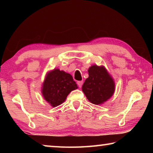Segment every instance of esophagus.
I'll return each instance as SVG.
<instances>
[{
    "label": "esophagus",
    "mask_w": 153,
    "mask_h": 153,
    "mask_svg": "<svg viewBox=\"0 0 153 153\" xmlns=\"http://www.w3.org/2000/svg\"><path fill=\"white\" fill-rule=\"evenodd\" d=\"M77 85H78V86L79 87V88H81L82 86V84H83V82L82 81H79V82H77Z\"/></svg>",
    "instance_id": "obj_1"
}]
</instances>
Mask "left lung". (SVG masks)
<instances>
[{"label": "left lung", "instance_id": "left-lung-1", "mask_svg": "<svg viewBox=\"0 0 153 153\" xmlns=\"http://www.w3.org/2000/svg\"><path fill=\"white\" fill-rule=\"evenodd\" d=\"M88 74L82 86V91L90 102L102 104L109 99L115 91L112 77L103 66L92 65L88 69Z\"/></svg>", "mask_w": 153, "mask_h": 153}]
</instances>
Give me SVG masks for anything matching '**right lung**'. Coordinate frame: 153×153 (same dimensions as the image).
<instances>
[{
    "instance_id": "add662e5",
    "label": "right lung",
    "mask_w": 153,
    "mask_h": 153,
    "mask_svg": "<svg viewBox=\"0 0 153 153\" xmlns=\"http://www.w3.org/2000/svg\"><path fill=\"white\" fill-rule=\"evenodd\" d=\"M77 88V84L70 74L56 69L46 76L43 84L42 94L46 101L56 107L63 103L67 95Z\"/></svg>"
}]
</instances>
